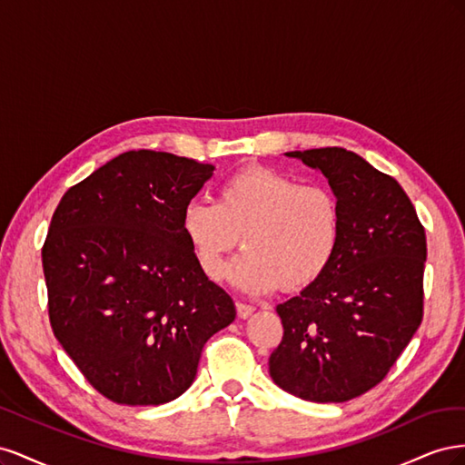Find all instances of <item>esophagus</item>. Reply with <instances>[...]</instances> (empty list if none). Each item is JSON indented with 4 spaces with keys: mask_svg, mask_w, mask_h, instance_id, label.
Instances as JSON below:
<instances>
[{
    "mask_svg": "<svg viewBox=\"0 0 465 465\" xmlns=\"http://www.w3.org/2000/svg\"><path fill=\"white\" fill-rule=\"evenodd\" d=\"M254 311H256V308H254V306H250V304H244V302H236V314H238V318H242V320H246L248 316H252V314H254Z\"/></svg>",
    "mask_w": 465,
    "mask_h": 465,
    "instance_id": "obj_1",
    "label": "esophagus"
}]
</instances>
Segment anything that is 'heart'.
Instances as JSON below:
<instances>
[{"label": "heart", "instance_id": "b5f03b06", "mask_svg": "<svg viewBox=\"0 0 465 465\" xmlns=\"http://www.w3.org/2000/svg\"><path fill=\"white\" fill-rule=\"evenodd\" d=\"M182 236L200 270L217 279L223 260L244 246L224 270L234 287L265 294L281 285L302 291L330 270L341 238V209L323 186L267 166H248L219 188V202L193 200L180 215Z\"/></svg>", "mask_w": 465, "mask_h": 465}]
</instances>
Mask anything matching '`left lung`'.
Wrapping results in <instances>:
<instances>
[{
    "label": "left lung",
    "mask_w": 465,
    "mask_h": 465,
    "mask_svg": "<svg viewBox=\"0 0 465 465\" xmlns=\"http://www.w3.org/2000/svg\"><path fill=\"white\" fill-rule=\"evenodd\" d=\"M320 171L341 209L330 270L277 306L283 340L273 382L301 400L341 403L374 388L423 318L425 229L391 176L341 147L285 153Z\"/></svg>",
    "instance_id": "8db88e82"
}]
</instances>
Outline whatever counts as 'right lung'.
Instances as JSON below:
<instances>
[{
	"label": "right lung",
	"instance_id": "right-lung-1",
	"mask_svg": "<svg viewBox=\"0 0 465 465\" xmlns=\"http://www.w3.org/2000/svg\"><path fill=\"white\" fill-rule=\"evenodd\" d=\"M213 164L161 151L108 161L55 207L42 248L55 340L108 400L161 405L184 393L234 302L200 270L180 215Z\"/></svg>",
	"mask_w": 465,
	"mask_h": 465
}]
</instances>
